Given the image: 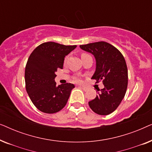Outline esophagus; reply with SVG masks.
<instances>
[{"label": "esophagus", "instance_id": "34e87169", "mask_svg": "<svg viewBox=\"0 0 152 152\" xmlns=\"http://www.w3.org/2000/svg\"><path fill=\"white\" fill-rule=\"evenodd\" d=\"M79 87H80V88H82L83 90H84V91H86V89H87L86 87H85L84 86H79Z\"/></svg>", "mask_w": 152, "mask_h": 152}]
</instances>
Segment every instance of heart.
Returning a JSON list of instances; mask_svg holds the SVG:
<instances>
[{
  "label": "heart",
  "mask_w": 152,
  "mask_h": 152,
  "mask_svg": "<svg viewBox=\"0 0 152 152\" xmlns=\"http://www.w3.org/2000/svg\"><path fill=\"white\" fill-rule=\"evenodd\" d=\"M86 55H87V54L82 53V55H81V57H84V56H86ZM74 80L76 82H82V80H81V78L79 77H75L74 78Z\"/></svg>",
  "instance_id": "heart-1"
}]
</instances>
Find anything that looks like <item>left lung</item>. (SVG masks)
Returning <instances> with one entry per match:
<instances>
[{"label": "left lung", "mask_w": 152, "mask_h": 152, "mask_svg": "<svg viewBox=\"0 0 152 152\" xmlns=\"http://www.w3.org/2000/svg\"><path fill=\"white\" fill-rule=\"evenodd\" d=\"M84 50L92 53L96 59V70L92 78L102 81L104 88L98 91L88 105L95 113L106 115L118 107L125 95L128 85V70L122 54L105 41L81 45Z\"/></svg>", "instance_id": "8db88e82"}]
</instances>
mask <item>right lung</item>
Listing matches in <instances>:
<instances>
[{"mask_svg":"<svg viewBox=\"0 0 152 152\" xmlns=\"http://www.w3.org/2000/svg\"><path fill=\"white\" fill-rule=\"evenodd\" d=\"M76 47L45 42L37 46L29 57L25 70L26 88L39 111L55 113L66 106L75 86L70 83L56 86L55 72L63 68L64 58Z\"/></svg>","mask_w":152,"mask_h":152,"instance_id":"add662e5","label":"right lung"}]
</instances>
